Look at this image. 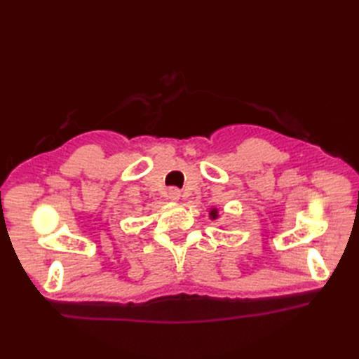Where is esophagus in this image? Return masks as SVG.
Segmentation results:
<instances>
[{"label":"esophagus","instance_id":"obj_1","mask_svg":"<svg viewBox=\"0 0 359 359\" xmlns=\"http://www.w3.org/2000/svg\"><path fill=\"white\" fill-rule=\"evenodd\" d=\"M168 198H169L170 201H178V199L181 198V190L177 189V187H170V189L168 190Z\"/></svg>","mask_w":359,"mask_h":359}]
</instances>
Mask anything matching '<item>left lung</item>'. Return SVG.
<instances>
[{
    "instance_id": "left-lung-1",
    "label": "left lung",
    "mask_w": 359,
    "mask_h": 359,
    "mask_svg": "<svg viewBox=\"0 0 359 359\" xmlns=\"http://www.w3.org/2000/svg\"><path fill=\"white\" fill-rule=\"evenodd\" d=\"M211 217H212V219H215V217H217V211L215 210L211 211Z\"/></svg>"
}]
</instances>
